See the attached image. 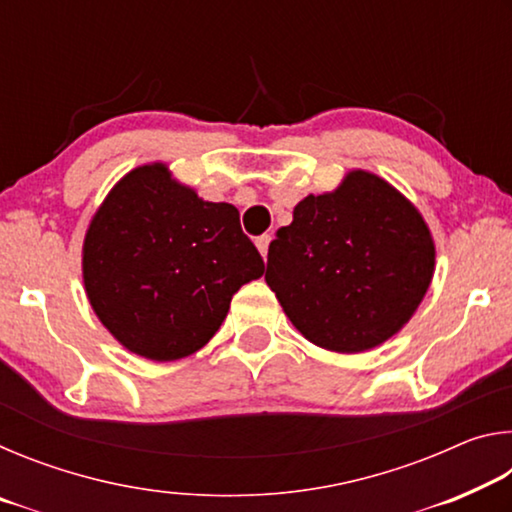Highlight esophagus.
<instances>
[{"label":"esophagus","mask_w":512,"mask_h":512,"mask_svg":"<svg viewBox=\"0 0 512 512\" xmlns=\"http://www.w3.org/2000/svg\"><path fill=\"white\" fill-rule=\"evenodd\" d=\"M255 244H257V248H259V253H262V257L266 259V255H268V244H271V235L257 237Z\"/></svg>","instance_id":"34e87169"}]
</instances>
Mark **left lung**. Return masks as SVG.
Returning <instances> with one entry per match:
<instances>
[{"label": "left lung", "mask_w": 512, "mask_h": 512, "mask_svg": "<svg viewBox=\"0 0 512 512\" xmlns=\"http://www.w3.org/2000/svg\"><path fill=\"white\" fill-rule=\"evenodd\" d=\"M427 223L386 180L352 171L307 196L268 246L266 284L298 332L332 352H363L409 323L429 289Z\"/></svg>", "instance_id": "8db88e82"}]
</instances>
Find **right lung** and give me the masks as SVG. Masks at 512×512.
Returning a JSON list of instances; mask_svg holds the SVG:
<instances>
[{
	"mask_svg": "<svg viewBox=\"0 0 512 512\" xmlns=\"http://www.w3.org/2000/svg\"><path fill=\"white\" fill-rule=\"evenodd\" d=\"M262 273L237 207L203 201L164 164L121 178L85 235L92 309L121 345L153 361L201 350L241 284Z\"/></svg>",
	"mask_w": 512,
	"mask_h": 512,
	"instance_id": "1",
	"label": "right lung"
}]
</instances>
